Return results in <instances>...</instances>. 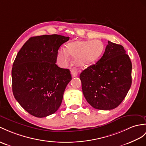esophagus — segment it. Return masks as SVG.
<instances>
[{
  "label": "esophagus",
  "instance_id": "34e87169",
  "mask_svg": "<svg viewBox=\"0 0 146 146\" xmlns=\"http://www.w3.org/2000/svg\"><path fill=\"white\" fill-rule=\"evenodd\" d=\"M71 74H72V77H75L77 76V70L76 69H72L71 70Z\"/></svg>",
  "mask_w": 146,
  "mask_h": 146
}]
</instances>
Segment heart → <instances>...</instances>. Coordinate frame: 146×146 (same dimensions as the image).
Masks as SVG:
<instances>
[{"label":"heart","instance_id":"1","mask_svg":"<svg viewBox=\"0 0 146 146\" xmlns=\"http://www.w3.org/2000/svg\"><path fill=\"white\" fill-rule=\"evenodd\" d=\"M104 50V45L98 40L90 41L77 40L67 44L66 49H60L58 60L61 64H66L69 61L70 55L73 57L74 64L81 68H86L98 61Z\"/></svg>","mask_w":146,"mask_h":146}]
</instances>
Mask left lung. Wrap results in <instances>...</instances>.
<instances>
[{
  "instance_id": "obj_1",
  "label": "left lung",
  "mask_w": 146,
  "mask_h": 146,
  "mask_svg": "<svg viewBox=\"0 0 146 146\" xmlns=\"http://www.w3.org/2000/svg\"><path fill=\"white\" fill-rule=\"evenodd\" d=\"M131 71L132 64L123 46L108 41L101 59L80 74L87 102L98 110L116 108L131 87Z\"/></svg>"
}]
</instances>
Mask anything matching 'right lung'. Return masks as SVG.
Here are the masks:
<instances>
[{"instance_id":"right-lung-1","label":"right lung","mask_w":146,"mask_h":146,"mask_svg":"<svg viewBox=\"0 0 146 146\" xmlns=\"http://www.w3.org/2000/svg\"><path fill=\"white\" fill-rule=\"evenodd\" d=\"M69 40L58 35L33 36L18 52L12 69L13 94L30 115L43 118L61 106L72 77L56 62L59 47Z\"/></svg>"}]
</instances>
